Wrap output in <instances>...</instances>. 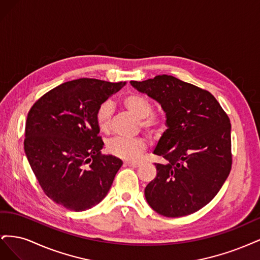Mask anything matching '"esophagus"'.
Listing matches in <instances>:
<instances>
[{
    "label": "esophagus",
    "instance_id": "obj_1",
    "mask_svg": "<svg viewBox=\"0 0 260 260\" xmlns=\"http://www.w3.org/2000/svg\"><path fill=\"white\" fill-rule=\"evenodd\" d=\"M125 166H129V167H133V168H136V167H139L140 166V162H132V161H127L125 162Z\"/></svg>",
    "mask_w": 260,
    "mask_h": 260
}]
</instances>
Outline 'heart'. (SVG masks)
<instances>
[{
	"label": "heart",
	"instance_id": "heart-1",
	"mask_svg": "<svg viewBox=\"0 0 260 260\" xmlns=\"http://www.w3.org/2000/svg\"><path fill=\"white\" fill-rule=\"evenodd\" d=\"M122 105L140 119L141 128L148 133H154L159 128L161 123L160 119L152 114L153 105L151 101L142 94H128L122 99ZM112 113L113 106L109 102H104L99 106L95 114V120L102 132L109 131ZM145 147V141L142 138L116 137L109 140L106 144V149L109 154L125 160H135L139 158V156L144 152Z\"/></svg>",
	"mask_w": 260,
	"mask_h": 260
}]
</instances>
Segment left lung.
Instances as JSON below:
<instances>
[{
    "mask_svg": "<svg viewBox=\"0 0 260 260\" xmlns=\"http://www.w3.org/2000/svg\"><path fill=\"white\" fill-rule=\"evenodd\" d=\"M130 83L166 113L167 129L153 151L166 162L155 164L156 178L144 190L148 205L166 217L191 215L215 198L230 174L229 117L211 93L176 77Z\"/></svg>",
    "mask_w": 260,
    "mask_h": 260,
    "instance_id": "8db88e82",
    "label": "left lung"
}]
</instances>
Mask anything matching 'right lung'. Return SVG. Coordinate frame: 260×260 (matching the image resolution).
<instances>
[{
    "instance_id": "right-lung-1",
    "label": "right lung",
    "mask_w": 260,
    "mask_h": 260,
    "mask_svg": "<svg viewBox=\"0 0 260 260\" xmlns=\"http://www.w3.org/2000/svg\"><path fill=\"white\" fill-rule=\"evenodd\" d=\"M125 82L77 79L39 99L28 113L25 153L44 193L73 211L90 209L111 188L122 160L101 154L95 114Z\"/></svg>"
}]
</instances>
